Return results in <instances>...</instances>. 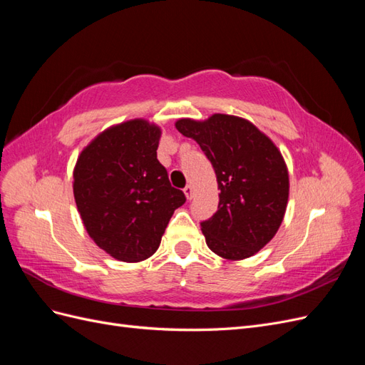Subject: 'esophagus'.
Returning <instances> with one entry per match:
<instances>
[{
	"instance_id": "esophagus-1",
	"label": "esophagus",
	"mask_w": 365,
	"mask_h": 365,
	"mask_svg": "<svg viewBox=\"0 0 365 365\" xmlns=\"http://www.w3.org/2000/svg\"><path fill=\"white\" fill-rule=\"evenodd\" d=\"M184 193L187 196V200H192V197H193V187L192 185H185L184 187Z\"/></svg>"
}]
</instances>
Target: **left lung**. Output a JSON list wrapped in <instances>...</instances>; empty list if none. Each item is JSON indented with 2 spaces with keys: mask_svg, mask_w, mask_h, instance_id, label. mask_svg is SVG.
<instances>
[{
  "mask_svg": "<svg viewBox=\"0 0 365 365\" xmlns=\"http://www.w3.org/2000/svg\"><path fill=\"white\" fill-rule=\"evenodd\" d=\"M212 163L217 212L201 222L208 248L230 260L251 257L277 233L289 196V176L280 150L250 123L215 114L205 121H176Z\"/></svg>",
  "mask_w": 365,
  "mask_h": 365,
  "instance_id": "1",
  "label": "left lung"
}]
</instances>
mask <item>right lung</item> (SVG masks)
Returning a JSON list of instances; mask_svg holds the SVG:
<instances>
[{"mask_svg": "<svg viewBox=\"0 0 365 365\" xmlns=\"http://www.w3.org/2000/svg\"><path fill=\"white\" fill-rule=\"evenodd\" d=\"M161 130L130 120L102 132L77 158L73 190L88 235L121 262H140L160 247L185 195L170 185L157 158Z\"/></svg>", "mask_w": 365, "mask_h": 365, "instance_id": "1", "label": "right lung"}]
</instances>
